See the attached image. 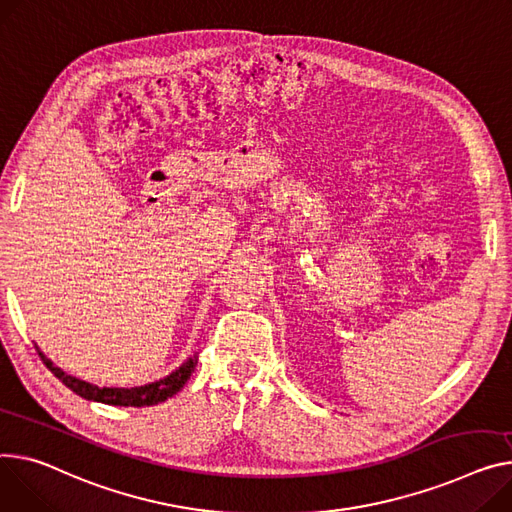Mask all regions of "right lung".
I'll return each instance as SVG.
<instances>
[{
  "instance_id": "1",
  "label": "right lung",
  "mask_w": 512,
  "mask_h": 512,
  "mask_svg": "<svg viewBox=\"0 0 512 512\" xmlns=\"http://www.w3.org/2000/svg\"><path fill=\"white\" fill-rule=\"evenodd\" d=\"M43 364L55 374V377L67 387L72 389L76 395L90 399V401H100V403H107V405H125V407H144V405H156L166 401L168 397L177 395L185 383L189 381V377L195 370L197 364V356L189 358L179 370H175L173 374H168L166 379H160L152 385H144V387H131V389H109V387H96L90 385L86 381H80L76 377H70V374H65L61 368H57L39 348H37Z\"/></svg>"
}]
</instances>
